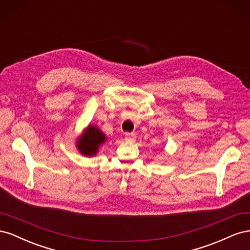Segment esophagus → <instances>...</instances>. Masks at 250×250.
Wrapping results in <instances>:
<instances>
[{"label": "esophagus", "instance_id": "34e87169", "mask_svg": "<svg viewBox=\"0 0 250 250\" xmlns=\"http://www.w3.org/2000/svg\"><path fill=\"white\" fill-rule=\"evenodd\" d=\"M125 139H126L127 141H129V142H134V140H135V134H134V133L127 132V133H125Z\"/></svg>", "mask_w": 250, "mask_h": 250}]
</instances>
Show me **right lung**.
Returning <instances> with one entry per match:
<instances>
[{"label":"right lung","mask_w":250,"mask_h":250,"mask_svg":"<svg viewBox=\"0 0 250 250\" xmlns=\"http://www.w3.org/2000/svg\"><path fill=\"white\" fill-rule=\"evenodd\" d=\"M105 142H106V137L99 128L89 125L78 138L76 146L82 155L94 156L97 154L99 147Z\"/></svg>","instance_id":"right-lung-1"}]
</instances>
